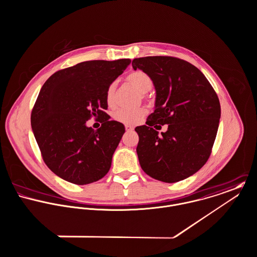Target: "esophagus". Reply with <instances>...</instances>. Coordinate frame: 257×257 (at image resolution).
I'll use <instances>...</instances> for the list:
<instances>
[{
    "mask_svg": "<svg viewBox=\"0 0 257 257\" xmlns=\"http://www.w3.org/2000/svg\"><path fill=\"white\" fill-rule=\"evenodd\" d=\"M125 129H126V131H132L134 129V127L131 125H125Z\"/></svg>",
    "mask_w": 257,
    "mask_h": 257,
    "instance_id": "34e87169",
    "label": "esophagus"
}]
</instances>
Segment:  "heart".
<instances>
[{
    "mask_svg": "<svg viewBox=\"0 0 257 257\" xmlns=\"http://www.w3.org/2000/svg\"><path fill=\"white\" fill-rule=\"evenodd\" d=\"M127 82L134 86L139 92L147 93L153 87V80L151 76L143 70H134L130 72L126 77ZM105 101L106 104L113 108L116 105V83H110L105 91ZM147 114V109L145 107H138L135 109H118L113 117L116 121L127 124L134 125L141 121V119Z\"/></svg>",
    "mask_w": 257,
    "mask_h": 257,
    "instance_id": "heart-1",
    "label": "heart"
}]
</instances>
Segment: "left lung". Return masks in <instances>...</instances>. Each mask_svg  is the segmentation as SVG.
I'll return each instance as SVG.
<instances>
[{
    "label": "left lung",
    "instance_id": "8db88e82",
    "mask_svg": "<svg viewBox=\"0 0 257 257\" xmlns=\"http://www.w3.org/2000/svg\"><path fill=\"white\" fill-rule=\"evenodd\" d=\"M134 70L154 83V112L138 126L137 155L142 170L161 182L176 183L197 173L207 161L220 118L218 97L203 72L172 56L134 58ZM168 130L159 135L162 124Z\"/></svg>",
    "mask_w": 257,
    "mask_h": 257
}]
</instances>
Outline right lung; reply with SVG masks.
Segmentation results:
<instances>
[{
    "instance_id": "right-lung-1",
    "label": "right lung",
    "mask_w": 257,
    "mask_h": 257,
    "mask_svg": "<svg viewBox=\"0 0 257 257\" xmlns=\"http://www.w3.org/2000/svg\"><path fill=\"white\" fill-rule=\"evenodd\" d=\"M130 62L83 61L56 71L43 85L31 124L46 165L59 178L87 185L108 173L125 127L103 111L105 91ZM92 115L103 119L97 131L86 126Z\"/></svg>"
}]
</instances>
